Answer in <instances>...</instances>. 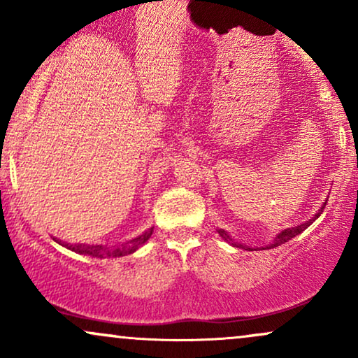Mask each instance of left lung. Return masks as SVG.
Returning <instances> with one entry per match:
<instances>
[{
    "label": "left lung",
    "instance_id": "obj_1",
    "mask_svg": "<svg viewBox=\"0 0 358 358\" xmlns=\"http://www.w3.org/2000/svg\"><path fill=\"white\" fill-rule=\"evenodd\" d=\"M324 205H327V202L323 203V207L320 208L318 210V213H316V215L313 217V219H310L308 222H305V224H301V225H296V227H291V229H285V231L282 232H279L276 237H274V241H273V244H269V245H266V248H262V249H273V248H278V245H281V244H285V242H287V241H291L293 239V237H296L298 234H301L303 231H305V229H308L310 227L311 224H313V222L318 219L320 217V213L323 212V208H324ZM219 234L222 237H224L225 241H232L231 237H229V234H225V231H219ZM234 245H237V248H241V244H237V242H232ZM242 248H244V245H242ZM249 249V248H248Z\"/></svg>",
    "mask_w": 358,
    "mask_h": 358
}]
</instances>
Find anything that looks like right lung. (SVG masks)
<instances>
[{
    "instance_id": "add662e5",
    "label": "right lung",
    "mask_w": 358,
    "mask_h": 358,
    "mask_svg": "<svg viewBox=\"0 0 358 358\" xmlns=\"http://www.w3.org/2000/svg\"><path fill=\"white\" fill-rule=\"evenodd\" d=\"M151 234H153V229H150V231L141 234V236H138L136 239L133 241H127L124 244H119V245H85V244H79V245H69V244H59L65 245L67 249L73 250V252H79V254H84V256H92V257H122V256H127V254H133L134 250L141 248L145 242L150 239Z\"/></svg>"
}]
</instances>
